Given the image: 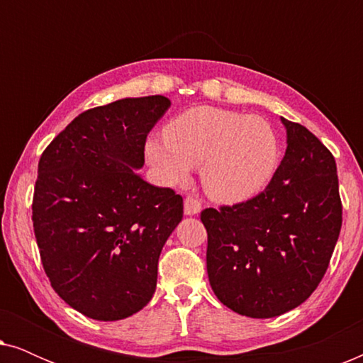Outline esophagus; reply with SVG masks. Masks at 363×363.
<instances>
[{
  "label": "esophagus",
  "instance_id": "1",
  "mask_svg": "<svg viewBox=\"0 0 363 363\" xmlns=\"http://www.w3.org/2000/svg\"><path fill=\"white\" fill-rule=\"evenodd\" d=\"M200 211H201L200 201H198L196 198H193V196H186V200H185V215L186 216H195Z\"/></svg>",
  "mask_w": 363,
  "mask_h": 363
}]
</instances>
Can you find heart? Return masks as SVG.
Returning <instances> with one entry per match:
<instances>
[{
    "mask_svg": "<svg viewBox=\"0 0 363 363\" xmlns=\"http://www.w3.org/2000/svg\"><path fill=\"white\" fill-rule=\"evenodd\" d=\"M145 155L170 186L186 183L191 167L201 165L208 196L235 205L269 185L279 165V138L264 118L200 106L172 118L163 142H147Z\"/></svg>",
    "mask_w": 363,
    "mask_h": 363,
    "instance_id": "b5f03b06",
    "label": "heart"
}]
</instances>
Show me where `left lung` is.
Returning a JSON list of instances; mask_svg holds the SVG:
<instances>
[{"label":"left lung","mask_w":363,"mask_h":363,"mask_svg":"<svg viewBox=\"0 0 363 363\" xmlns=\"http://www.w3.org/2000/svg\"><path fill=\"white\" fill-rule=\"evenodd\" d=\"M281 122L286 155L266 190L201 213L211 289L252 319L286 314L315 291L342 226L334 157L301 123Z\"/></svg>","instance_id":"obj_1"}]
</instances>
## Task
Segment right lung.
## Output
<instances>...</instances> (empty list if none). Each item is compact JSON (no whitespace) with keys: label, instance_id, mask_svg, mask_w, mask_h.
I'll use <instances>...</instances> for the list:
<instances>
[{"label":"right lung","instance_id":"add662e5","mask_svg":"<svg viewBox=\"0 0 363 363\" xmlns=\"http://www.w3.org/2000/svg\"><path fill=\"white\" fill-rule=\"evenodd\" d=\"M170 106L147 96L91 108L39 160L33 225L44 271L59 297L91 319H125L155 292L183 198L137 170L148 132Z\"/></svg>","mask_w":363,"mask_h":363}]
</instances>
